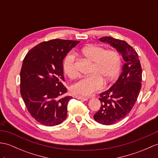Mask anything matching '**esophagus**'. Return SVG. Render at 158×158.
Masks as SVG:
<instances>
[{
  "instance_id": "obj_1",
  "label": "esophagus",
  "mask_w": 158,
  "mask_h": 158,
  "mask_svg": "<svg viewBox=\"0 0 158 158\" xmlns=\"http://www.w3.org/2000/svg\"><path fill=\"white\" fill-rule=\"evenodd\" d=\"M75 98L76 99H78V100H81L83 101H87L88 100V98H85V97H83V96H75Z\"/></svg>"
}]
</instances>
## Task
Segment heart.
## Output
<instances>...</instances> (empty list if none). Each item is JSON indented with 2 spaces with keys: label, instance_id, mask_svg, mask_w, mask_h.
<instances>
[{
  "label": "heart",
  "instance_id": "obj_1",
  "mask_svg": "<svg viewBox=\"0 0 158 158\" xmlns=\"http://www.w3.org/2000/svg\"><path fill=\"white\" fill-rule=\"evenodd\" d=\"M80 54L91 62L90 75L78 80L71 86L73 94L88 96L100 90L105 85L114 81L118 78L122 66L119 52L114 49L106 50L104 47L88 45L81 49ZM62 69L69 77L77 75L75 68V57L68 53L62 61Z\"/></svg>",
  "mask_w": 158,
  "mask_h": 158
}]
</instances>
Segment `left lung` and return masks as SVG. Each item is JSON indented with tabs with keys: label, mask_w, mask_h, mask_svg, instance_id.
Instances as JSON below:
<instances>
[{
	"label": "left lung",
	"mask_w": 158,
	"mask_h": 158,
	"mask_svg": "<svg viewBox=\"0 0 158 158\" xmlns=\"http://www.w3.org/2000/svg\"><path fill=\"white\" fill-rule=\"evenodd\" d=\"M99 40L116 48L125 61L116 82L100 94L101 106L94 116L96 122L110 125L124 118L133 109L141 89L142 68L137 52L125 41L111 37Z\"/></svg>",
	"instance_id": "8db88e82"
}]
</instances>
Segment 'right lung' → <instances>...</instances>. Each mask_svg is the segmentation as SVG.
<instances>
[{
  "mask_svg": "<svg viewBox=\"0 0 158 158\" xmlns=\"http://www.w3.org/2000/svg\"><path fill=\"white\" fill-rule=\"evenodd\" d=\"M79 41L50 40L25 55L20 72V93L31 116L46 126L62 123L67 116L71 96L64 85L62 61Z\"/></svg>",
  "mask_w": 158,
  "mask_h": 158,
  "instance_id": "obj_1",
  "label": "right lung"
}]
</instances>
